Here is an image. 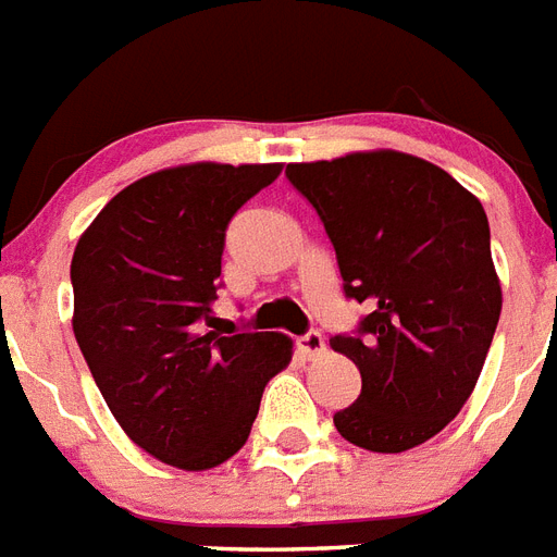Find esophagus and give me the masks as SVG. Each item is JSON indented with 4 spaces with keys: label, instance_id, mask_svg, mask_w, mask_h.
Instances as JSON below:
<instances>
[{
    "label": "esophagus",
    "instance_id": "1",
    "mask_svg": "<svg viewBox=\"0 0 557 557\" xmlns=\"http://www.w3.org/2000/svg\"><path fill=\"white\" fill-rule=\"evenodd\" d=\"M326 349V341H323V335L318 330H309L300 338V352H304L306 358H318Z\"/></svg>",
    "mask_w": 557,
    "mask_h": 557
}]
</instances>
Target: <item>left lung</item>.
<instances>
[{
    "instance_id": "8db88e82",
    "label": "left lung",
    "mask_w": 557,
    "mask_h": 557,
    "mask_svg": "<svg viewBox=\"0 0 557 557\" xmlns=\"http://www.w3.org/2000/svg\"><path fill=\"white\" fill-rule=\"evenodd\" d=\"M286 176L326 227L344 295L367 309L352 335L330 338L361 372L335 428L379 454L416 448L462 410L500 321L483 205L396 150L288 164Z\"/></svg>"
}]
</instances>
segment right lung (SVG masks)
<instances>
[{
    "label": "right lung",
    "mask_w": 557,
    "mask_h": 557,
    "mask_svg": "<svg viewBox=\"0 0 557 557\" xmlns=\"http://www.w3.org/2000/svg\"><path fill=\"white\" fill-rule=\"evenodd\" d=\"M280 164H182L124 187L72 257L74 338L129 440L185 471L243 448L262 389L292 361L277 332L221 330L216 300L234 213Z\"/></svg>",
    "instance_id": "add662e5"
}]
</instances>
